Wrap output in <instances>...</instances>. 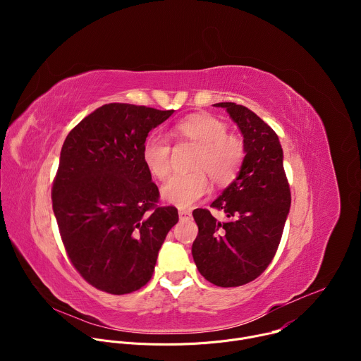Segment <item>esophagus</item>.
<instances>
[{"label":"esophagus","instance_id":"obj_1","mask_svg":"<svg viewBox=\"0 0 361 361\" xmlns=\"http://www.w3.org/2000/svg\"><path fill=\"white\" fill-rule=\"evenodd\" d=\"M178 217H180L181 221H188L191 219V213L188 210H180Z\"/></svg>","mask_w":361,"mask_h":361}]
</instances>
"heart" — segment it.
I'll return each mask as SVG.
<instances>
[{"instance_id":"b5f03b06","label":"heart","mask_w":361,"mask_h":361,"mask_svg":"<svg viewBox=\"0 0 361 361\" xmlns=\"http://www.w3.org/2000/svg\"><path fill=\"white\" fill-rule=\"evenodd\" d=\"M174 133L181 140H188L200 149L192 169L195 171L173 176L163 187L166 201L187 209L202 195L209 192V177L219 184H230L244 161V144L231 134L227 126L216 117L194 114L176 124ZM170 142L161 137L149 135L142 145V161L147 170L159 180H164L171 169Z\"/></svg>"}]
</instances>
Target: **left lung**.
Instances as JSON below:
<instances>
[{
	"label": "left lung",
	"mask_w": 361,
	"mask_h": 361,
	"mask_svg": "<svg viewBox=\"0 0 361 361\" xmlns=\"http://www.w3.org/2000/svg\"><path fill=\"white\" fill-rule=\"evenodd\" d=\"M244 137L245 157L237 178L210 207L197 209L198 226L192 259L200 274L219 287H238L259 277L279 248L291 192L283 167V148L274 130L259 116L235 102H219Z\"/></svg>",
	"instance_id": "8db88e82"
}]
</instances>
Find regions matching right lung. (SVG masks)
Instances as JSON below:
<instances>
[{
    "label": "right lung",
    "mask_w": 361,
    "mask_h": 361,
    "mask_svg": "<svg viewBox=\"0 0 361 361\" xmlns=\"http://www.w3.org/2000/svg\"><path fill=\"white\" fill-rule=\"evenodd\" d=\"M173 113L111 102L81 120L63 144L53 210L71 264L101 291L144 287L178 221L176 207L159 205V187L142 161L148 133Z\"/></svg>",
    "instance_id": "right-lung-1"
}]
</instances>
